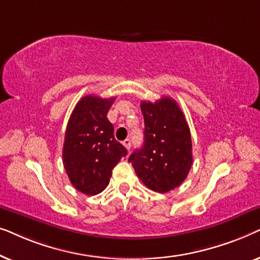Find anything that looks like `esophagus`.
<instances>
[{"label":"esophagus","instance_id":"esophagus-1","mask_svg":"<svg viewBox=\"0 0 260 260\" xmlns=\"http://www.w3.org/2000/svg\"><path fill=\"white\" fill-rule=\"evenodd\" d=\"M123 144H124V147H125L127 150H130V148H131V141L129 140V138H126L125 141L123 142Z\"/></svg>","mask_w":260,"mask_h":260}]
</instances>
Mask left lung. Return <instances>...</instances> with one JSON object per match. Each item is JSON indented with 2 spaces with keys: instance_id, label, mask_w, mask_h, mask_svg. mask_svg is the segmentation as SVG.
Masks as SVG:
<instances>
[{
  "instance_id": "8db88e82",
  "label": "left lung",
  "mask_w": 260,
  "mask_h": 260,
  "mask_svg": "<svg viewBox=\"0 0 260 260\" xmlns=\"http://www.w3.org/2000/svg\"><path fill=\"white\" fill-rule=\"evenodd\" d=\"M144 144L129 157L142 182L157 193L179 187L193 165L191 137L182 110L174 99L142 102Z\"/></svg>"
}]
</instances>
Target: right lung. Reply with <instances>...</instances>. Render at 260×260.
Returning a JSON list of instances; mask_svg holds the SVG:
<instances>
[{
  "mask_svg": "<svg viewBox=\"0 0 260 260\" xmlns=\"http://www.w3.org/2000/svg\"><path fill=\"white\" fill-rule=\"evenodd\" d=\"M115 97L85 95L78 102L67 123L62 163L71 183L86 195L102 193L112 169L126 156L124 145L113 136L108 112Z\"/></svg>",
  "mask_w": 260,
  "mask_h": 260,
  "instance_id": "right-lung-1",
  "label": "right lung"
}]
</instances>
